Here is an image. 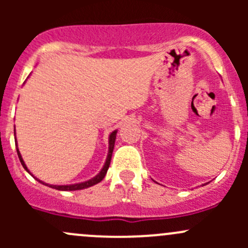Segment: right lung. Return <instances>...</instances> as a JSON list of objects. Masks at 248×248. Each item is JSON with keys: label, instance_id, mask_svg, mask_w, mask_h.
<instances>
[{"label": "right lung", "instance_id": "add662e5", "mask_svg": "<svg viewBox=\"0 0 248 248\" xmlns=\"http://www.w3.org/2000/svg\"><path fill=\"white\" fill-rule=\"evenodd\" d=\"M116 133H117V129H115V131H112L111 133L109 134V147H108V155H107V159L106 162H104V166L102 167L101 171L98 172V174L96 175V176H93L92 179L87 180V181H84V182H79V184H72V185H50V184H46V182L42 181V180L37 179L36 176H34L33 174H32L31 171L29 170V168L26 167V164H25L24 159H22V156L21 154H20L19 149H17V141H16V152H17V157H19L20 162H21L22 167H24V169L29 172L31 176H33L34 179L37 180L38 182H41V184L46 185L47 187H51V188L54 189H59V191H79V189H84V188H89V187L93 186V185H97L98 182H101L102 180L104 179V176H106L107 171H108L109 169V166H110V161H111V155H112V151H114V145H115V139H116ZM14 136H16V129H14Z\"/></svg>", "mask_w": 248, "mask_h": 248}]
</instances>
